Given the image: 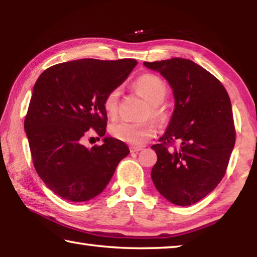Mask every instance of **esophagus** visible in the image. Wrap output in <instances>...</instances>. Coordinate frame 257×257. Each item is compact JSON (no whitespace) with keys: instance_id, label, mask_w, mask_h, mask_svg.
Instances as JSON below:
<instances>
[{"instance_id":"34e87169","label":"esophagus","mask_w":257,"mask_h":257,"mask_svg":"<svg viewBox=\"0 0 257 257\" xmlns=\"http://www.w3.org/2000/svg\"><path fill=\"white\" fill-rule=\"evenodd\" d=\"M143 149L142 147H138V146H130V152L132 153H137V152H141Z\"/></svg>"}]
</instances>
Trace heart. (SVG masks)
Masks as SVG:
<instances>
[{"mask_svg":"<svg viewBox=\"0 0 257 257\" xmlns=\"http://www.w3.org/2000/svg\"><path fill=\"white\" fill-rule=\"evenodd\" d=\"M137 92L146 98L149 107L146 110V116H151L159 123H164L169 119L168 107L162 103L168 94V87L159 76L153 73H145L139 76L134 82ZM121 89L119 87L111 89L103 99L104 111L110 118H114L118 113ZM112 137L133 146H142L154 137L156 133L155 125L152 121L144 122H129L119 121L110 127Z\"/></svg>","mask_w":257,"mask_h":257,"instance_id":"1","label":"heart"}]
</instances>
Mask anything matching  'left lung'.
Here are the masks:
<instances>
[{
    "instance_id": "8db88e82",
    "label": "left lung",
    "mask_w": 257,
    "mask_h": 257,
    "mask_svg": "<svg viewBox=\"0 0 257 257\" xmlns=\"http://www.w3.org/2000/svg\"><path fill=\"white\" fill-rule=\"evenodd\" d=\"M172 87L175 111L152 169L156 189L179 206L197 203L222 180L236 142L231 102L220 80L180 58L144 62Z\"/></svg>"
}]
</instances>
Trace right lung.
I'll use <instances>...</instances> for the list:
<instances>
[{
    "label": "right lung",
    "mask_w": 257,
    "mask_h": 257,
    "mask_svg": "<svg viewBox=\"0 0 257 257\" xmlns=\"http://www.w3.org/2000/svg\"><path fill=\"white\" fill-rule=\"evenodd\" d=\"M134 59H82L47 68L34 86L25 130L37 175L60 197L85 202L110 182L129 154L123 142L105 137L102 145H82L89 129L106 132L103 99L127 79Z\"/></svg>",
    "instance_id": "obj_1"
}]
</instances>
